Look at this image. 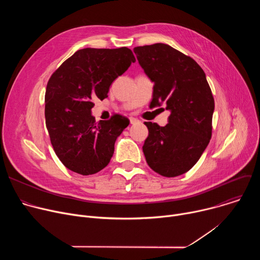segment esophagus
<instances>
[{
    "mask_svg": "<svg viewBox=\"0 0 260 260\" xmlns=\"http://www.w3.org/2000/svg\"><path fill=\"white\" fill-rule=\"evenodd\" d=\"M129 121H131L132 124H135V123L139 122V120H138L137 118H135V117H131V118H129Z\"/></svg>",
    "mask_w": 260,
    "mask_h": 260,
    "instance_id": "obj_1",
    "label": "esophagus"
}]
</instances>
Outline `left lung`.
Returning <instances> with one entry per match:
<instances>
[{"label": "left lung", "mask_w": 260, "mask_h": 260, "mask_svg": "<svg viewBox=\"0 0 260 260\" xmlns=\"http://www.w3.org/2000/svg\"><path fill=\"white\" fill-rule=\"evenodd\" d=\"M134 52L154 84L150 106L164 104L171 112L166 126L145 122L146 161L164 177L180 176L198 162L212 136L215 103L206 74L194 59L167 44L139 46Z\"/></svg>", "instance_id": "1"}]
</instances>
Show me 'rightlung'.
I'll return each mask as SVG.
<instances>
[{
  "instance_id": "1",
  "label": "right lung",
  "mask_w": 260,
  "mask_h": 260,
  "mask_svg": "<svg viewBox=\"0 0 260 260\" xmlns=\"http://www.w3.org/2000/svg\"><path fill=\"white\" fill-rule=\"evenodd\" d=\"M136 58L131 49L84 48L52 74L45 92V120L53 149L69 170L92 175L110 162L116 139L129 124L114 115L95 122L93 100L108 96L110 85Z\"/></svg>"
}]
</instances>
